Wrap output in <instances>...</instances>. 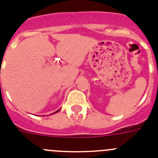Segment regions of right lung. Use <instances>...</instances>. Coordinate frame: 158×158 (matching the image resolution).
Wrapping results in <instances>:
<instances>
[{
  "label": "right lung",
  "instance_id": "obj_1",
  "mask_svg": "<svg viewBox=\"0 0 158 158\" xmlns=\"http://www.w3.org/2000/svg\"><path fill=\"white\" fill-rule=\"evenodd\" d=\"M59 110H58V111H57V112H59ZM55 112H54V113H55Z\"/></svg>",
  "mask_w": 158,
  "mask_h": 158
}]
</instances>
